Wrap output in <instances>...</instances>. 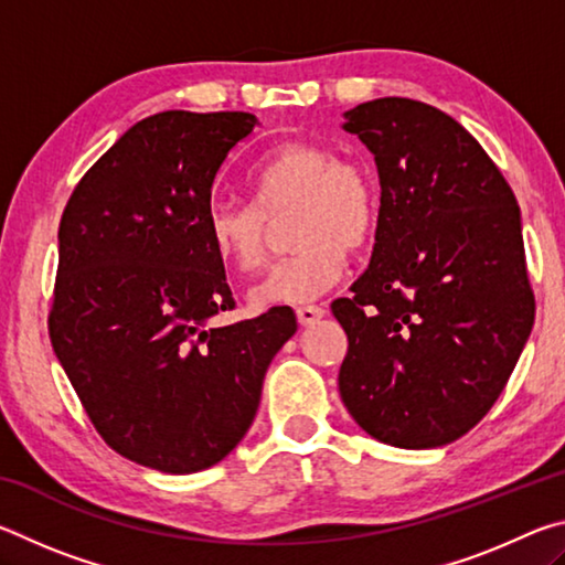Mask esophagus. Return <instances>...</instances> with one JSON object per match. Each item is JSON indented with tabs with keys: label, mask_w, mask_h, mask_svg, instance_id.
<instances>
[{
	"label": "esophagus",
	"mask_w": 565,
	"mask_h": 565,
	"mask_svg": "<svg viewBox=\"0 0 565 565\" xmlns=\"http://www.w3.org/2000/svg\"><path fill=\"white\" fill-rule=\"evenodd\" d=\"M323 313L327 311H323L321 306L309 303V306H299V309H296V319H299L301 327H313V323L323 319Z\"/></svg>",
	"instance_id": "1"
}]
</instances>
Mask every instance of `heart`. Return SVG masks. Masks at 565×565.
I'll return each mask as SVG.
<instances>
[{
    "mask_svg": "<svg viewBox=\"0 0 565 565\" xmlns=\"http://www.w3.org/2000/svg\"><path fill=\"white\" fill-rule=\"evenodd\" d=\"M248 206L209 209L206 246L226 269H259L266 222L291 212L289 242L296 252L248 289V303L259 311L319 299L343 274L347 248L359 252L379 226L376 177L356 159H337V151L319 141H286L266 151L248 171Z\"/></svg>",
    "mask_w": 565,
    "mask_h": 565,
    "instance_id": "heart-1",
    "label": "heart"
}]
</instances>
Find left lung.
Instances as JSON below:
<instances>
[{
	"label": "left lung",
	"mask_w": 565,
	"mask_h": 565,
	"mask_svg": "<svg viewBox=\"0 0 565 565\" xmlns=\"http://www.w3.org/2000/svg\"><path fill=\"white\" fill-rule=\"evenodd\" d=\"M341 127L374 154L381 214L369 269L331 303L349 339L339 394L381 444L446 446L489 414L531 337L521 209L441 109L384 97Z\"/></svg>",
	"instance_id": "left-lung-1"
}]
</instances>
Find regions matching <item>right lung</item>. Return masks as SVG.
<instances>
[{"label":"right lung","instance_id":"add662e5","mask_svg":"<svg viewBox=\"0 0 565 565\" xmlns=\"http://www.w3.org/2000/svg\"><path fill=\"white\" fill-rule=\"evenodd\" d=\"M256 124L246 111L141 119L62 214L52 349L104 441L164 473L204 471L234 451L266 369L296 333L289 306L212 323L234 309L206 246L212 184Z\"/></svg>","mask_w":565,"mask_h":565}]
</instances>
